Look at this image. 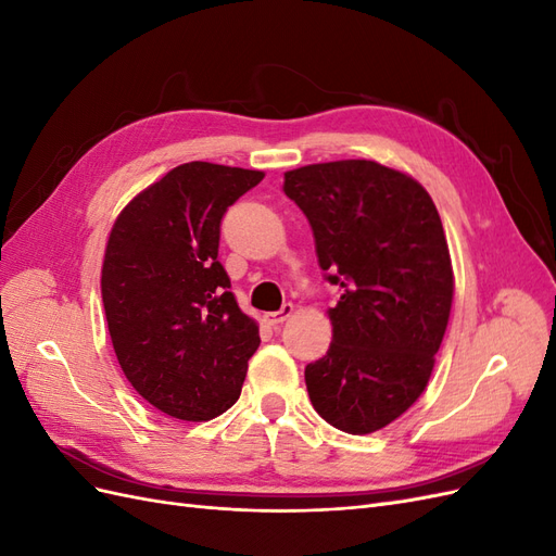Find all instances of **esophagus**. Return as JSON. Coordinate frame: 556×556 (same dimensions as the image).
Segmentation results:
<instances>
[{
  "label": "esophagus",
  "mask_w": 556,
  "mask_h": 556,
  "mask_svg": "<svg viewBox=\"0 0 556 556\" xmlns=\"http://www.w3.org/2000/svg\"><path fill=\"white\" fill-rule=\"evenodd\" d=\"M292 313H294V306H292V304H282V308H280V311H276V313H266V315H264V323H266V325H271V327H278V325H282L285 319H288Z\"/></svg>",
  "instance_id": "obj_1"
}]
</instances>
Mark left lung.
Instances as JSON below:
<instances>
[{
    "label": "left lung",
    "mask_w": 556,
    "mask_h": 556,
    "mask_svg": "<svg viewBox=\"0 0 556 556\" xmlns=\"http://www.w3.org/2000/svg\"><path fill=\"white\" fill-rule=\"evenodd\" d=\"M282 192L343 290L327 355L306 366L311 403L336 429L374 433L422 396L443 343L454 274L441 215L413 176L374 160L299 166Z\"/></svg>",
    "instance_id": "obj_1"
}]
</instances>
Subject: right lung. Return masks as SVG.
Returning a JSON list of instances; mask_svg holds the SVG:
<instances>
[{
	"mask_svg": "<svg viewBox=\"0 0 556 556\" xmlns=\"http://www.w3.org/2000/svg\"><path fill=\"white\" fill-rule=\"evenodd\" d=\"M264 172L188 162L148 185L115 217L102 299L115 357L150 406L208 422L241 396L260 327L217 262L225 211Z\"/></svg>",
	"mask_w": 556,
	"mask_h": 556,
	"instance_id": "obj_1",
	"label": "right lung"
}]
</instances>
